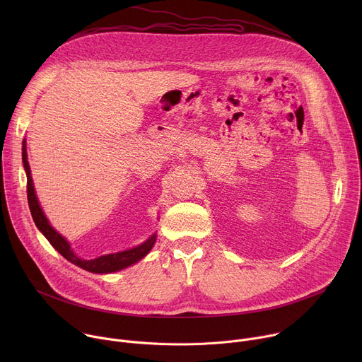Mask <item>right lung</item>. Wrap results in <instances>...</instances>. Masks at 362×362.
<instances>
[{
	"label": "right lung",
	"mask_w": 362,
	"mask_h": 362,
	"mask_svg": "<svg viewBox=\"0 0 362 362\" xmlns=\"http://www.w3.org/2000/svg\"><path fill=\"white\" fill-rule=\"evenodd\" d=\"M23 163H24V170L27 173V197H28V206H30V212L34 219V223L40 229V232L47 238V240L53 245V247L56 250H59V253H62L69 262L77 265L78 268H83L84 271L93 272V274H112V272L122 271V269L139 262L151 250L154 242H156V233H153L146 242H143L141 245L132 247L129 250L110 253V255H103V256H98V257H95V259H90V261L81 259V257H78L73 252V249H71L70 243L66 240V238H63L53 226L49 225L48 219L45 218V215L41 209L35 190H34L30 165L27 160L25 139L23 140Z\"/></svg>",
	"instance_id": "add662e5"
}]
</instances>
